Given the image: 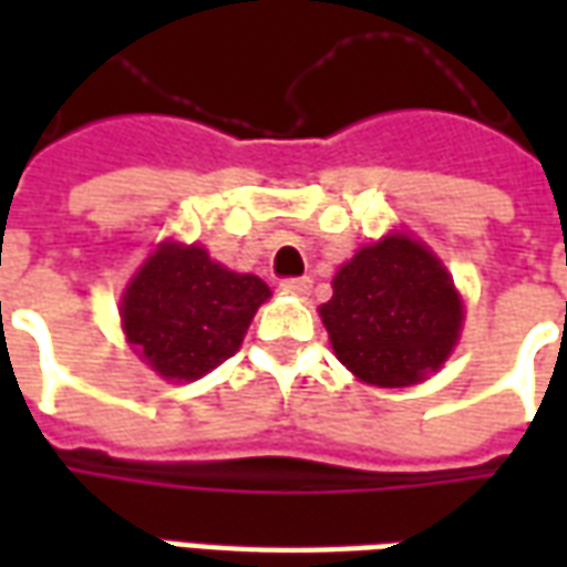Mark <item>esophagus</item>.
Here are the masks:
<instances>
[{
  "label": "esophagus",
  "mask_w": 567,
  "mask_h": 567,
  "mask_svg": "<svg viewBox=\"0 0 567 567\" xmlns=\"http://www.w3.org/2000/svg\"><path fill=\"white\" fill-rule=\"evenodd\" d=\"M309 288H312V279H307V276H300V279H282V291H285V295L307 297Z\"/></svg>",
  "instance_id": "esophagus-1"
}]
</instances>
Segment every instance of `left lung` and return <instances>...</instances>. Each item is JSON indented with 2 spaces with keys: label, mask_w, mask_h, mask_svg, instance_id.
Segmentation results:
<instances>
[{
  "label": "left lung",
  "mask_w": 567,
  "mask_h": 567,
  "mask_svg": "<svg viewBox=\"0 0 567 567\" xmlns=\"http://www.w3.org/2000/svg\"><path fill=\"white\" fill-rule=\"evenodd\" d=\"M462 300L431 251L410 236L364 246L333 276L321 307L337 358L358 380L401 389L450 358L462 328Z\"/></svg>",
  "instance_id": "left-lung-1"
}]
</instances>
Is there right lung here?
Returning <instances> with one entry per match:
<instances>
[{
    "label": "right lung",
    "mask_w": 567,
    "mask_h": 567,
    "mask_svg": "<svg viewBox=\"0 0 567 567\" xmlns=\"http://www.w3.org/2000/svg\"><path fill=\"white\" fill-rule=\"evenodd\" d=\"M270 288L230 272L199 246L166 243L151 255L121 300L133 349L166 380H197L234 355Z\"/></svg>",
    "instance_id": "1"
}]
</instances>
